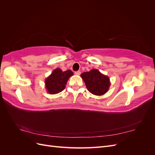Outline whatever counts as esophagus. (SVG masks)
<instances>
[{"label":"esophagus","mask_w":155,"mask_h":155,"mask_svg":"<svg viewBox=\"0 0 155 155\" xmlns=\"http://www.w3.org/2000/svg\"><path fill=\"white\" fill-rule=\"evenodd\" d=\"M75 74L77 75V76H79V75L81 74V72H80V71H77V72H75Z\"/></svg>","instance_id":"1"}]
</instances>
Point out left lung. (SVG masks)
Listing matches in <instances>:
<instances>
[{
  "label": "left lung",
  "mask_w": 155,
  "mask_h": 155,
  "mask_svg": "<svg viewBox=\"0 0 155 155\" xmlns=\"http://www.w3.org/2000/svg\"><path fill=\"white\" fill-rule=\"evenodd\" d=\"M81 77L85 83L87 90L96 96H102L109 91L110 86V79L97 69L83 72Z\"/></svg>",
  "instance_id": "1"
}]
</instances>
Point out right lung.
<instances>
[{
	"mask_svg": "<svg viewBox=\"0 0 155 155\" xmlns=\"http://www.w3.org/2000/svg\"><path fill=\"white\" fill-rule=\"evenodd\" d=\"M73 75L74 73L70 70L63 72L61 69L55 68L45 79L46 91L50 94H56L63 91L66 87L68 79Z\"/></svg>",
	"mask_w": 155,
	"mask_h": 155,
	"instance_id": "right-lung-1",
	"label": "right lung"
}]
</instances>
